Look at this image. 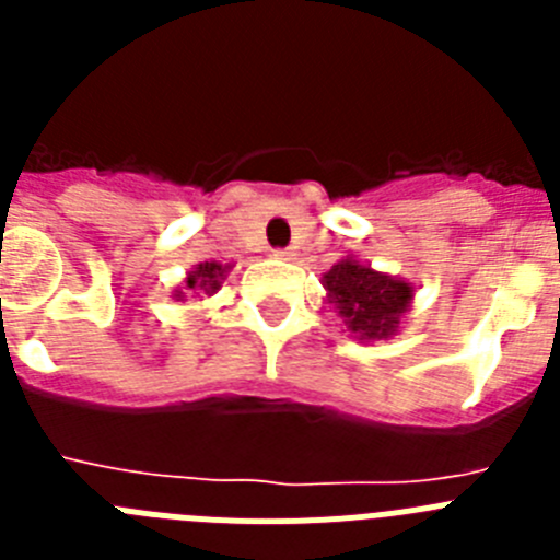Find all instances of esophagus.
<instances>
[{
    "label": "esophagus",
    "instance_id": "obj_1",
    "mask_svg": "<svg viewBox=\"0 0 560 560\" xmlns=\"http://www.w3.org/2000/svg\"><path fill=\"white\" fill-rule=\"evenodd\" d=\"M277 260H294V252L291 249H275Z\"/></svg>",
    "mask_w": 560,
    "mask_h": 560
}]
</instances>
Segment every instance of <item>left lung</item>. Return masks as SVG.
Masks as SVG:
<instances>
[{"instance_id":"obj_1","label":"left lung","mask_w":560,"mask_h":560,"mask_svg":"<svg viewBox=\"0 0 560 560\" xmlns=\"http://www.w3.org/2000/svg\"><path fill=\"white\" fill-rule=\"evenodd\" d=\"M325 305L336 311L345 330L359 341L389 339L400 330L415 300V285L359 260L341 257L323 275Z\"/></svg>"}]
</instances>
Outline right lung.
Instances as JSON below:
<instances>
[{
    "instance_id": "1",
    "label": "right lung",
    "mask_w": 560,
    "mask_h": 560,
    "mask_svg": "<svg viewBox=\"0 0 560 560\" xmlns=\"http://www.w3.org/2000/svg\"><path fill=\"white\" fill-rule=\"evenodd\" d=\"M232 271V264H219V260H205V264H196L190 271L185 275V280H182L179 289H173V300H179V303H185L187 296L196 294H219L221 283H224V277Z\"/></svg>"
}]
</instances>
